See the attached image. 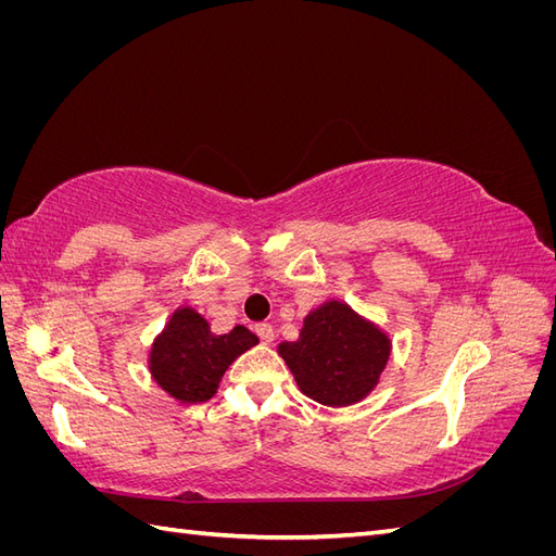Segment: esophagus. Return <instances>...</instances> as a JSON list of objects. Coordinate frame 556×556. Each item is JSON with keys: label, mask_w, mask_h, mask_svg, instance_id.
I'll return each mask as SVG.
<instances>
[{"label": "esophagus", "mask_w": 556, "mask_h": 556, "mask_svg": "<svg viewBox=\"0 0 556 556\" xmlns=\"http://www.w3.org/2000/svg\"><path fill=\"white\" fill-rule=\"evenodd\" d=\"M255 333L262 339V343H271L274 341V327L268 323H260L255 325Z\"/></svg>", "instance_id": "esophagus-1"}]
</instances>
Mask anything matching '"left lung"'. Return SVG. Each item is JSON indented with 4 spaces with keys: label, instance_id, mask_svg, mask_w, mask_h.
I'll return each instance as SVG.
<instances>
[{
    "label": "left lung",
    "instance_id": "left-lung-1",
    "mask_svg": "<svg viewBox=\"0 0 556 556\" xmlns=\"http://www.w3.org/2000/svg\"><path fill=\"white\" fill-rule=\"evenodd\" d=\"M299 390L325 406H350L374 390L390 357V341L345 304L311 313L301 339L282 343Z\"/></svg>",
    "mask_w": 556,
    "mask_h": 556
}]
</instances>
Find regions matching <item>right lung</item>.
Listing matches in <instances>:
<instances>
[{
	"label": "right lung",
	"mask_w": 556,
	"mask_h": 556,
	"mask_svg": "<svg viewBox=\"0 0 556 556\" xmlns=\"http://www.w3.org/2000/svg\"><path fill=\"white\" fill-rule=\"evenodd\" d=\"M252 345L257 336L245 327L215 336L199 313L180 308L153 345L150 371L174 399L201 403L215 394L227 366Z\"/></svg>",
	"instance_id": "obj_1"
}]
</instances>
